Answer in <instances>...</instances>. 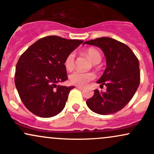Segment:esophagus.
<instances>
[{"label": "esophagus", "instance_id": "34e87169", "mask_svg": "<svg viewBox=\"0 0 154 154\" xmlns=\"http://www.w3.org/2000/svg\"><path fill=\"white\" fill-rule=\"evenodd\" d=\"M77 88V89H79V90H80V91H82L83 89H84V88H83L82 87H79V86H77V87H76Z\"/></svg>", "mask_w": 154, "mask_h": 154}]
</instances>
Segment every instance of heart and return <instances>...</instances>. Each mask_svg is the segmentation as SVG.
<instances>
[{"instance_id":"b5f03b06","label":"heart","mask_w":154,"mask_h":154,"mask_svg":"<svg viewBox=\"0 0 154 154\" xmlns=\"http://www.w3.org/2000/svg\"><path fill=\"white\" fill-rule=\"evenodd\" d=\"M85 54L89 59L94 64L98 63L101 60V56L96 49L90 48L85 51ZM64 66L67 71H72L75 66V55L70 54L67 56L64 61ZM94 78V75L92 72H82L76 71L69 75V80L72 84L77 86H84Z\"/></svg>"}]
</instances>
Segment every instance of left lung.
I'll return each instance as SVG.
<instances>
[{
    "label": "left lung",
    "mask_w": 154,
    "mask_h": 154,
    "mask_svg": "<svg viewBox=\"0 0 154 154\" xmlns=\"http://www.w3.org/2000/svg\"><path fill=\"white\" fill-rule=\"evenodd\" d=\"M83 44L100 48L106 60V68L97 81L100 87L106 86V91L95 90L86 104L101 115L117 112L130 101L139 86L138 59L128 45L115 39L103 37Z\"/></svg>",
    "instance_id": "obj_1"
}]
</instances>
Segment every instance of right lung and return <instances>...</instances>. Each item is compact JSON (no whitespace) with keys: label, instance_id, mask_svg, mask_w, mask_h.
<instances>
[{"label":"right lung","instance_id":"add662e5","mask_svg":"<svg viewBox=\"0 0 154 154\" xmlns=\"http://www.w3.org/2000/svg\"><path fill=\"white\" fill-rule=\"evenodd\" d=\"M83 43L59 36H48L30 45L16 66L15 85L26 109L40 117L59 114L74 86L57 85L68 77L64 61Z\"/></svg>","mask_w":154,"mask_h":154}]
</instances>
